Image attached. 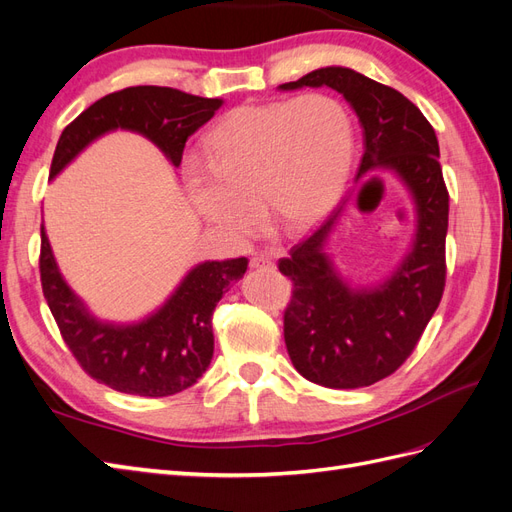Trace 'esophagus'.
Listing matches in <instances>:
<instances>
[{"instance_id":"obj_1","label":"esophagus","mask_w":512,"mask_h":512,"mask_svg":"<svg viewBox=\"0 0 512 512\" xmlns=\"http://www.w3.org/2000/svg\"><path fill=\"white\" fill-rule=\"evenodd\" d=\"M250 267H252V269H273L275 262H273V258H271L269 254L260 252V254H254V256L250 258Z\"/></svg>"}]
</instances>
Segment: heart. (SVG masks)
I'll use <instances>...</instances> for the list:
<instances>
[{
    "label": "heart",
    "mask_w": 512,
    "mask_h": 512,
    "mask_svg": "<svg viewBox=\"0 0 512 512\" xmlns=\"http://www.w3.org/2000/svg\"><path fill=\"white\" fill-rule=\"evenodd\" d=\"M352 143L348 108L329 94L241 104L209 130L207 164H185V188L196 211L235 241L258 232V198L275 228L299 230L342 194Z\"/></svg>",
    "instance_id": "b5f03b06"
}]
</instances>
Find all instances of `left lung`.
<instances>
[{
  "instance_id": "obj_1",
  "label": "left lung",
  "mask_w": 512,
  "mask_h": 512,
  "mask_svg": "<svg viewBox=\"0 0 512 512\" xmlns=\"http://www.w3.org/2000/svg\"><path fill=\"white\" fill-rule=\"evenodd\" d=\"M331 87L363 128L356 183L384 190L380 170L406 185L416 211L410 252L374 288H352L324 252L344 205L297 243L280 271L292 280L284 339L294 369L329 389H361L397 371L436 312L446 282L448 192L436 132L404 94L342 66L320 68L280 89Z\"/></svg>"
}]
</instances>
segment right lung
I'll return each mask as SVG.
<instances>
[{
	"instance_id": "add662e5",
	"label": "right lung",
	"mask_w": 512,
	"mask_h": 512,
	"mask_svg": "<svg viewBox=\"0 0 512 512\" xmlns=\"http://www.w3.org/2000/svg\"><path fill=\"white\" fill-rule=\"evenodd\" d=\"M222 104L220 98H200L173 87L138 85L115 91L85 108L61 132L49 177L59 175L89 143L113 130L147 136L179 166L185 141ZM40 235L44 299L66 346L91 378L119 393L168 397L205 374L213 356V309L228 286L241 280L247 258L200 262L151 316L134 324H113L87 312L61 277L44 226Z\"/></svg>"
}]
</instances>
